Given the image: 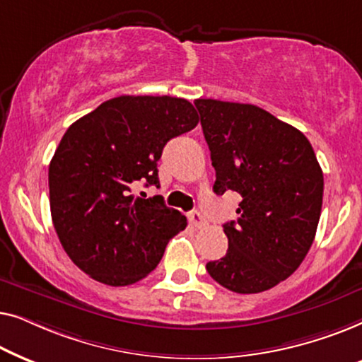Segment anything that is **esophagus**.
Wrapping results in <instances>:
<instances>
[{"label": "esophagus", "mask_w": 362, "mask_h": 362, "mask_svg": "<svg viewBox=\"0 0 362 362\" xmlns=\"http://www.w3.org/2000/svg\"><path fill=\"white\" fill-rule=\"evenodd\" d=\"M189 222L192 227H196V229H201V227L206 226V219L202 217V214L199 211H192L189 214Z\"/></svg>", "instance_id": "obj_1"}]
</instances>
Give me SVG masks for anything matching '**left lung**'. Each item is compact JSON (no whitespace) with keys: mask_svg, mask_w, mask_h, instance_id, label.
<instances>
[{"mask_svg":"<svg viewBox=\"0 0 362 362\" xmlns=\"http://www.w3.org/2000/svg\"><path fill=\"white\" fill-rule=\"evenodd\" d=\"M194 105L216 170L214 192L242 197L224 224L227 254L207 262L217 284L260 293L288 279L313 244L323 171L303 133L250 103L197 98Z\"/></svg>","mask_w":362,"mask_h":362,"instance_id":"obj_1","label":"left lung"}]
</instances>
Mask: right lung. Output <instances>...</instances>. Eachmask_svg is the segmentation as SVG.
I'll return each mask as SVG.
<instances>
[{"instance_id":"add662e5","label":"right lung","mask_w":362,"mask_h":362,"mask_svg":"<svg viewBox=\"0 0 362 362\" xmlns=\"http://www.w3.org/2000/svg\"><path fill=\"white\" fill-rule=\"evenodd\" d=\"M199 123L185 98L122 95L64 133L49 165L54 229L71 260L110 286L140 281L187 226L161 196L135 197L138 182L160 186L158 160L171 138Z\"/></svg>"}]
</instances>
